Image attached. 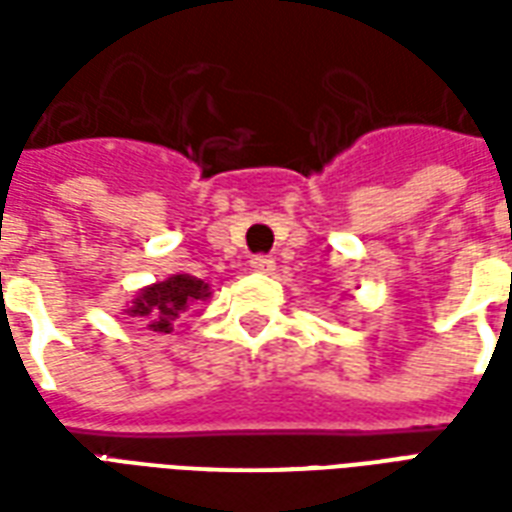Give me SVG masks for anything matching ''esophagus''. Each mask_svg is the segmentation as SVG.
Instances as JSON below:
<instances>
[{
  "label": "esophagus",
  "instance_id": "34e87169",
  "mask_svg": "<svg viewBox=\"0 0 512 512\" xmlns=\"http://www.w3.org/2000/svg\"><path fill=\"white\" fill-rule=\"evenodd\" d=\"M249 266L255 268V271H260V274H268V271H274V257H271V255H252Z\"/></svg>",
  "mask_w": 512,
  "mask_h": 512
}]
</instances>
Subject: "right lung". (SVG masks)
Listing matches in <instances>:
<instances>
[{
    "mask_svg": "<svg viewBox=\"0 0 512 512\" xmlns=\"http://www.w3.org/2000/svg\"><path fill=\"white\" fill-rule=\"evenodd\" d=\"M208 285L197 277H189V274H175V277L164 279V282H156L153 288H145L134 299V307L128 310V315H139L150 321L147 326L153 332L167 334L172 329V321L180 318V312H186L191 301L208 299Z\"/></svg>",
    "mask_w": 512,
    "mask_h": 512,
    "instance_id": "1",
    "label": "right lung"
}]
</instances>
